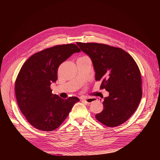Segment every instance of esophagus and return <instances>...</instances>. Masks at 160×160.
<instances>
[{"mask_svg":"<svg viewBox=\"0 0 160 160\" xmlns=\"http://www.w3.org/2000/svg\"><path fill=\"white\" fill-rule=\"evenodd\" d=\"M81 101H83V102H86L87 104H90V103H92L93 102L92 98H86V99L83 98V99H81Z\"/></svg>","mask_w":160,"mask_h":160,"instance_id":"esophagus-1","label":"esophagus"}]
</instances>
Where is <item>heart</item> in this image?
<instances>
[{"label":"heart","instance_id":"b5f03b06","mask_svg":"<svg viewBox=\"0 0 160 160\" xmlns=\"http://www.w3.org/2000/svg\"><path fill=\"white\" fill-rule=\"evenodd\" d=\"M84 57H85V56H84Z\"/></svg>","mask_w":160,"mask_h":160}]
</instances>
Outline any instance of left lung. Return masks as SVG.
I'll list each match as a JSON object with an SVG mask.
<instances>
[{
	"mask_svg": "<svg viewBox=\"0 0 160 160\" xmlns=\"http://www.w3.org/2000/svg\"><path fill=\"white\" fill-rule=\"evenodd\" d=\"M92 61L96 80L109 93L104 109L96 118L109 127H117L133 115L142 96L139 68L133 58L121 48L98 43L77 42Z\"/></svg>",
	"mask_w": 160,
	"mask_h": 160,
	"instance_id": "8db88e82",
	"label": "left lung"
}]
</instances>
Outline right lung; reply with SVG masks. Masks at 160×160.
Returning a JSON list of instances; mask_svg holds the SVG:
<instances>
[{
	"label": "right lung",
	"instance_id": "obj_1",
	"mask_svg": "<svg viewBox=\"0 0 160 160\" xmlns=\"http://www.w3.org/2000/svg\"><path fill=\"white\" fill-rule=\"evenodd\" d=\"M79 52L74 43L55 45L32 55L22 66L15 81L16 98L22 115L34 128L54 130L80 101L77 97L61 99L52 94L51 88L58 79L59 65Z\"/></svg>",
	"mask_w": 160,
	"mask_h": 160
}]
</instances>
